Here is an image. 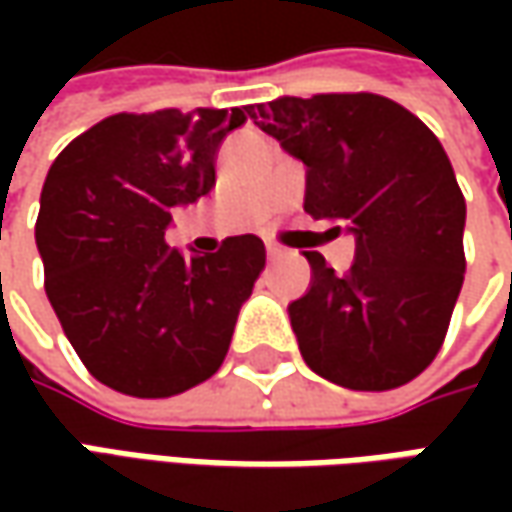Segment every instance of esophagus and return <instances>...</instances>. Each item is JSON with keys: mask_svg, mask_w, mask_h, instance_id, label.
Returning a JSON list of instances; mask_svg holds the SVG:
<instances>
[{"mask_svg": "<svg viewBox=\"0 0 512 512\" xmlns=\"http://www.w3.org/2000/svg\"><path fill=\"white\" fill-rule=\"evenodd\" d=\"M265 250H267V259H270V262H276V259H279L282 253H285V250H282L279 245H267Z\"/></svg>", "mask_w": 512, "mask_h": 512, "instance_id": "obj_1", "label": "esophagus"}]
</instances>
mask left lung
Wrapping results in <instances>:
<instances>
[{
	"mask_svg": "<svg viewBox=\"0 0 512 512\" xmlns=\"http://www.w3.org/2000/svg\"><path fill=\"white\" fill-rule=\"evenodd\" d=\"M247 116L305 165V210L356 239L347 276L307 250L310 287L287 305L313 373L393 390L436 359L464 282V196L442 142L376 93L282 96Z\"/></svg>",
	"mask_w": 512,
	"mask_h": 512,
	"instance_id": "8db88e82",
	"label": "left lung"
}]
</instances>
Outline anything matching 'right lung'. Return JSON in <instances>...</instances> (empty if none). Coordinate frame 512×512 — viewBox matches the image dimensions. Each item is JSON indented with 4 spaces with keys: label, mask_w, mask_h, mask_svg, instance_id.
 <instances>
[{
    "label": "right lung",
    "mask_w": 512,
    "mask_h": 512,
    "mask_svg": "<svg viewBox=\"0 0 512 512\" xmlns=\"http://www.w3.org/2000/svg\"><path fill=\"white\" fill-rule=\"evenodd\" d=\"M250 108L116 113L50 165L36 247L45 293L90 373L136 399L210 379L265 267L259 236L216 253L168 247L173 207L216 185V153Z\"/></svg>",
    "instance_id": "obj_1"
}]
</instances>
